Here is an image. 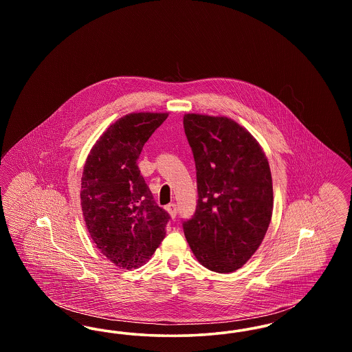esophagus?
Here are the masks:
<instances>
[{
    "instance_id": "obj_1",
    "label": "esophagus",
    "mask_w": 352,
    "mask_h": 352,
    "mask_svg": "<svg viewBox=\"0 0 352 352\" xmlns=\"http://www.w3.org/2000/svg\"><path fill=\"white\" fill-rule=\"evenodd\" d=\"M166 210H168V214L171 218H175L177 217V204L175 203H170L166 206Z\"/></svg>"
}]
</instances>
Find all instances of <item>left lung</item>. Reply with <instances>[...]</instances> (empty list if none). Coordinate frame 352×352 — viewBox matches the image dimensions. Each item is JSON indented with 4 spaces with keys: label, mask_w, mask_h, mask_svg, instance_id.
I'll use <instances>...</instances> for the list:
<instances>
[{
    "label": "left lung",
    "mask_w": 352,
    "mask_h": 352,
    "mask_svg": "<svg viewBox=\"0 0 352 352\" xmlns=\"http://www.w3.org/2000/svg\"><path fill=\"white\" fill-rule=\"evenodd\" d=\"M198 203L184 220V236L203 267L218 273L241 268L267 234L273 210L268 160L234 120L187 113Z\"/></svg>",
    "instance_id": "1"
}]
</instances>
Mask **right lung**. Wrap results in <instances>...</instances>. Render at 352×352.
<instances>
[{
	"mask_svg": "<svg viewBox=\"0 0 352 352\" xmlns=\"http://www.w3.org/2000/svg\"><path fill=\"white\" fill-rule=\"evenodd\" d=\"M168 113H131L91 149L82 177L85 226L101 253L120 268L145 264L165 237L168 212L153 198L137 161Z\"/></svg>",
	"mask_w": 352,
	"mask_h": 352,
	"instance_id": "right-lung-1",
	"label": "right lung"
}]
</instances>
